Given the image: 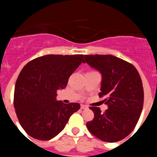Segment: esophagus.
Returning a JSON list of instances; mask_svg holds the SVG:
<instances>
[{"label":"esophagus","mask_w":157,"mask_h":157,"mask_svg":"<svg viewBox=\"0 0 157 157\" xmlns=\"http://www.w3.org/2000/svg\"><path fill=\"white\" fill-rule=\"evenodd\" d=\"M80 108H81V109H87L88 107H87L86 105H80Z\"/></svg>","instance_id":"34e87169"}]
</instances>
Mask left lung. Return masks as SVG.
I'll use <instances>...</instances> for the list:
<instances>
[{
  "mask_svg": "<svg viewBox=\"0 0 157 157\" xmlns=\"http://www.w3.org/2000/svg\"><path fill=\"white\" fill-rule=\"evenodd\" d=\"M84 59L101 73L98 95L105 96L108 105L104 113L98 107H90L94 117L87 123V129L104 142L122 140L133 131L142 113L144 91L140 75L133 65L111 55H86Z\"/></svg>",
  "mask_w": 157,
  "mask_h": 157,
  "instance_id": "left-lung-1",
  "label": "left lung"
}]
</instances>
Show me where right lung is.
Returning a JSON list of instances; mask_svg holds the SVG:
<instances>
[{"label":"right lung","instance_id":"obj_1","mask_svg":"<svg viewBox=\"0 0 157 157\" xmlns=\"http://www.w3.org/2000/svg\"><path fill=\"white\" fill-rule=\"evenodd\" d=\"M82 63L83 55H47L29 62L15 83L14 105L21 126L35 139L48 141L64 129L79 103L56 101L57 91Z\"/></svg>","mask_w":157,"mask_h":157}]
</instances>
